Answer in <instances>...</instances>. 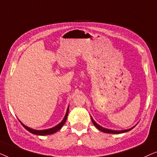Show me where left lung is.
Returning <instances> with one entry per match:
<instances>
[{
    "mask_svg": "<svg viewBox=\"0 0 157 157\" xmlns=\"http://www.w3.org/2000/svg\"><path fill=\"white\" fill-rule=\"evenodd\" d=\"M91 121L93 122L94 125L96 126V128H98V129H99L100 131H101V132H104V133H109V134H121V133H124V132H128V131L132 130L133 128H129V129H126V130H122V131H115V130H111V129H108V128H104L102 127V126H101L100 125H98V124L96 123V121H94V120L92 119L91 118Z\"/></svg>",
    "mask_w": 157,
    "mask_h": 157,
    "instance_id": "8db88e82",
    "label": "left lung"
}]
</instances>
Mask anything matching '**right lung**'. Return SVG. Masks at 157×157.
<instances>
[{
    "label": "right lung",
    "mask_w": 157,
    "mask_h": 157,
    "mask_svg": "<svg viewBox=\"0 0 157 157\" xmlns=\"http://www.w3.org/2000/svg\"><path fill=\"white\" fill-rule=\"evenodd\" d=\"M68 109H69L68 108L67 111H66V116H65V117H64V119H63V121H62L59 124H58L57 126H54V127H53V128H48V129L35 130V129H33V128H31L28 127V126H25L24 124H23L22 123H21V124H22L23 126L25 128V129H26L27 131H29V132H31V133H32V134H33L40 135V136H44V135L52 134H53V133L58 132V131H59V129H61V127H62V126H63V124H65L66 119H67L68 113Z\"/></svg>",
    "instance_id": "obj_1"
}]
</instances>
